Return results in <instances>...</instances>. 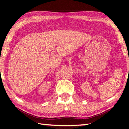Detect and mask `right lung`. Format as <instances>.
I'll return each mask as SVG.
<instances>
[{"label":"right lung","instance_id":"add662e5","mask_svg":"<svg viewBox=\"0 0 129 129\" xmlns=\"http://www.w3.org/2000/svg\"><path fill=\"white\" fill-rule=\"evenodd\" d=\"M0 71H1V69H0Z\"/></svg>","mask_w":129,"mask_h":129}]
</instances>
